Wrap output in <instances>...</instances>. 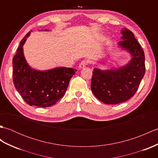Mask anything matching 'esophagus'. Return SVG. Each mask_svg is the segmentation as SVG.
I'll use <instances>...</instances> for the list:
<instances>
[{
	"mask_svg": "<svg viewBox=\"0 0 158 158\" xmlns=\"http://www.w3.org/2000/svg\"><path fill=\"white\" fill-rule=\"evenodd\" d=\"M87 64H88V62H87L86 60H83V61H81V62L79 64V68L80 69H83V68H84V67H85V66H86Z\"/></svg>",
	"mask_w": 158,
	"mask_h": 158,
	"instance_id": "obj_1",
	"label": "esophagus"
}]
</instances>
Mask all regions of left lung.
Here are the masks:
<instances>
[{"label":"left lung","instance_id":"8db88e82","mask_svg":"<svg viewBox=\"0 0 158 158\" xmlns=\"http://www.w3.org/2000/svg\"><path fill=\"white\" fill-rule=\"evenodd\" d=\"M121 48L129 52L132 59L120 68L102 70L95 68L92 72L91 89L100 101L116 105L129 100L135 94L145 73V53L133 32L122 30Z\"/></svg>","mask_w":158,"mask_h":158}]
</instances>
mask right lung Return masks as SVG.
Instances as JSON below:
<instances>
[{
  "label": "right lung",
  "instance_id": "1",
  "mask_svg": "<svg viewBox=\"0 0 158 158\" xmlns=\"http://www.w3.org/2000/svg\"><path fill=\"white\" fill-rule=\"evenodd\" d=\"M47 31V30H45ZM31 34L23 38L13 58V81L17 91L30 106L48 107L62 98L77 69L58 67L36 70L29 66L23 53V45Z\"/></svg>",
  "mask_w": 158,
  "mask_h": 158
}]
</instances>
